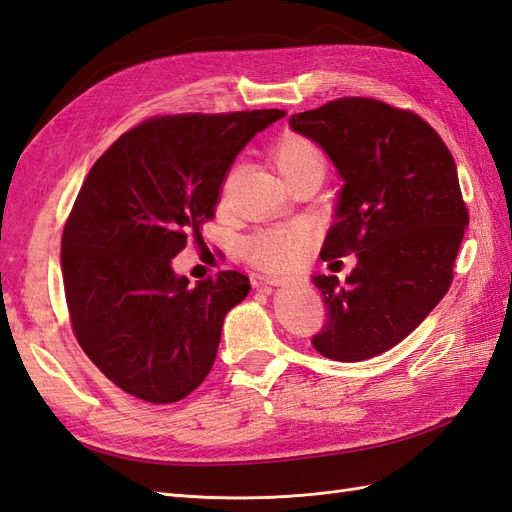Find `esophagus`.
Masks as SVG:
<instances>
[{
  "label": "esophagus",
  "instance_id": "esophagus-1",
  "mask_svg": "<svg viewBox=\"0 0 512 512\" xmlns=\"http://www.w3.org/2000/svg\"><path fill=\"white\" fill-rule=\"evenodd\" d=\"M286 282H288V277H284V275H267L265 277V284H269V286H282Z\"/></svg>",
  "mask_w": 512,
  "mask_h": 512
}]
</instances>
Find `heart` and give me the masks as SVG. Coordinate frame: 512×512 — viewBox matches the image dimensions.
Wrapping results in <instances>:
<instances>
[{
    "label": "heart",
    "mask_w": 512,
    "mask_h": 512,
    "mask_svg": "<svg viewBox=\"0 0 512 512\" xmlns=\"http://www.w3.org/2000/svg\"><path fill=\"white\" fill-rule=\"evenodd\" d=\"M271 158L280 170L284 181H292L307 173L324 175L327 156L322 147L303 134H284L273 145ZM312 230L301 222H286L267 228H258L241 243V256L250 265L265 271H290L303 265L309 247H312Z\"/></svg>",
    "instance_id": "1"
}]
</instances>
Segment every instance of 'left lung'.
Here are the masks:
<instances>
[{
    "label": "left lung",
    "mask_w": 512,
    "mask_h": 512,
    "mask_svg": "<svg viewBox=\"0 0 512 512\" xmlns=\"http://www.w3.org/2000/svg\"><path fill=\"white\" fill-rule=\"evenodd\" d=\"M290 128L344 179L320 258L356 254L344 284L314 277L327 320L312 344L333 361L371 359L406 339L453 284L470 222L455 160L425 119L374 98L331 100L292 115Z\"/></svg>",
    "instance_id": "left-lung-1"
}]
</instances>
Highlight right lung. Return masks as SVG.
Returning <instances> with one entry per match:
<instances>
[{
	"label": "right lung",
	"mask_w": 512,
	"mask_h": 512,
	"mask_svg": "<svg viewBox=\"0 0 512 512\" xmlns=\"http://www.w3.org/2000/svg\"><path fill=\"white\" fill-rule=\"evenodd\" d=\"M284 115L153 117L91 166L64 226L61 273L76 342L121 391L173 404L207 378L250 277L220 271L190 288L170 262L203 237L237 153Z\"/></svg>",
	"instance_id": "1"
}]
</instances>
